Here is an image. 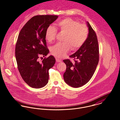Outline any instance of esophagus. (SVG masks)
Listing matches in <instances>:
<instances>
[{
	"mask_svg": "<svg viewBox=\"0 0 120 120\" xmlns=\"http://www.w3.org/2000/svg\"><path fill=\"white\" fill-rule=\"evenodd\" d=\"M56 61L57 62H61V60H59V59H57V58L56 59Z\"/></svg>",
	"mask_w": 120,
	"mask_h": 120,
	"instance_id": "1",
	"label": "esophagus"
}]
</instances>
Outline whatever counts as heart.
Listing matches in <instances>:
<instances>
[{
    "label": "heart",
    "instance_id": "heart-1",
    "mask_svg": "<svg viewBox=\"0 0 120 120\" xmlns=\"http://www.w3.org/2000/svg\"><path fill=\"white\" fill-rule=\"evenodd\" d=\"M56 25L60 32L65 33L63 40L64 43H58L50 49L52 54L56 57L64 56L71 49L72 50L78 49L83 46L88 38V27L77 21L67 18L59 21ZM57 33V30L55 27L51 25L48 26L45 32L46 40L51 42L55 39Z\"/></svg>",
    "mask_w": 120,
    "mask_h": 120
}]
</instances>
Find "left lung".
<instances>
[{
    "label": "left lung",
    "mask_w": 120,
    "mask_h": 120,
    "mask_svg": "<svg viewBox=\"0 0 120 120\" xmlns=\"http://www.w3.org/2000/svg\"><path fill=\"white\" fill-rule=\"evenodd\" d=\"M89 35L85 43L78 51L70 55L74 60L72 63L69 60H64L67 66L63 77L65 82L73 88L86 85L90 79L99 61V49L97 37L90 23L87 22Z\"/></svg>",
    "instance_id": "left-lung-1"
}]
</instances>
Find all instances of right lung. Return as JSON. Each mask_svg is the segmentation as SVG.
I'll return each mask as SVG.
<instances>
[{
    "instance_id": "right-lung-1",
    "label": "right lung",
    "mask_w": 120,
    "mask_h": 120,
    "mask_svg": "<svg viewBox=\"0 0 120 120\" xmlns=\"http://www.w3.org/2000/svg\"><path fill=\"white\" fill-rule=\"evenodd\" d=\"M58 17L56 15H38L32 17L21 30L15 48V56L20 74L32 88L46 86L49 79V69L55 63L52 55L39 61V55L49 53L45 37L47 28Z\"/></svg>"
}]
</instances>
